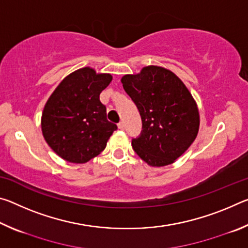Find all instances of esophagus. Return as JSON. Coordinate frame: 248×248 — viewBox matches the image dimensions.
Instances as JSON below:
<instances>
[{"instance_id": "obj_1", "label": "esophagus", "mask_w": 248, "mask_h": 248, "mask_svg": "<svg viewBox=\"0 0 248 248\" xmlns=\"http://www.w3.org/2000/svg\"><path fill=\"white\" fill-rule=\"evenodd\" d=\"M118 128H119L120 130H124V124L123 123V121H120V123L118 124Z\"/></svg>"}]
</instances>
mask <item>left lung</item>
I'll return each mask as SVG.
<instances>
[{
    "label": "left lung",
    "instance_id": "obj_1",
    "mask_svg": "<svg viewBox=\"0 0 248 248\" xmlns=\"http://www.w3.org/2000/svg\"><path fill=\"white\" fill-rule=\"evenodd\" d=\"M121 83L142 119L143 130L132 139L133 150L150 166L173 164L199 131V109L189 90L170 70L157 65L125 74Z\"/></svg>",
    "mask_w": 248,
    "mask_h": 248
}]
</instances>
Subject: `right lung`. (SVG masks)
Returning a JSON list of instances; mask_svg holds the SVG:
<instances>
[{
    "mask_svg": "<svg viewBox=\"0 0 248 248\" xmlns=\"http://www.w3.org/2000/svg\"><path fill=\"white\" fill-rule=\"evenodd\" d=\"M109 73L90 66L65 77L50 95L41 115V131L53 152L66 162L84 164L100 154L117 129L106 117L99 95L111 82Z\"/></svg>",
    "mask_w": 248,
    "mask_h": 248,
    "instance_id": "obj_1",
    "label": "right lung"
}]
</instances>
